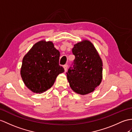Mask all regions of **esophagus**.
I'll use <instances>...</instances> for the list:
<instances>
[{"instance_id": "34e87169", "label": "esophagus", "mask_w": 132, "mask_h": 132, "mask_svg": "<svg viewBox=\"0 0 132 132\" xmlns=\"http://www.w3.org/2000/svg\"><path fill=\"white\" fill-rule=\"evenodd\" d=\"M63 68L64 69V71H65V72L67 71V68H68V65H67V64H65V65H64L63 66Z\"/></svg>"}]
</instances>
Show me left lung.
I'll return each mask as SVG.
<instances>
[{"mask_svg":"<svg viewBox=\"0 0 132 132\" xmlns=\"http://www.w3.org/2000/svg\"><path fill=\"white\" fill-rule=\"evenodd\" d=\"M75 55L73 68L67 72L72 90L85 95L95 91L102 79V61L94 45L88 40L76 44L72 49Z\"/></svg>","mask_w":132,"mask_h":132,"instance_id":"1","label":"left lung"}]
</instances>
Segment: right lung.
I'll return each instance as SVG.
<instances>
[{"label": "right lung", "instance_id": "right-lung-1", "mask_svg": "<svg viewBox=\"0 0 132 132\" xmlns=\"http://www.w3.org/2000/svg\"><path fill=\"white\" fill-rule=\"evenodd\" d=\"M60 55L52 41L43 40L34 45L24 56L20 71L30 90L42 94L53 86L57 76L64 72L59 64Z\"/></svg>", "mask_w": 132, "mask_h": 132}]
</instances>
